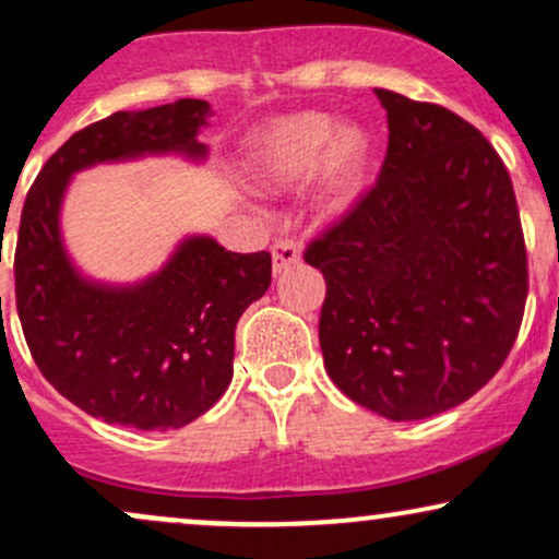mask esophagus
I'll return each instance as SVG.
<instances>
[{"label": "esophagus", "instance_id": "34e87169", "mask_svg": "<svg viewBox=\"0 0 559 559\" xmlns=\"http://www.w3.org/2000/svg\"><path fill=\"white\" fill-rule=\"evenodd\" d=\"M273 273H284L288 271L292 265H297L299 258H301V249H299V241L297 239H278L273 243Z\"/></svg>", "mask_w": 559, "mask_h": 559}]
</instances>
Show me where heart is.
I'll list each match as a JSON object with an SVG mask.
<instances>
[{"instance_id":"heart-1","label":"heart","mask_w":559,"mask_h":559,"mask_svg":"<svg viewBox=\"0 0 559 559\" xmlns=\"http://www.w3.org/2000/svg\"><path fill=\"white\" fill-rule=\"evenodd\" d=\"M254 176L265 189H297L320 176L331 207L357 194L370 168V136L362 126L325 112H299L278 120L254 141Z\"/></svg>"}]
</instances>
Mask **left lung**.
<instances>
[{
    "mask_svg": "<svg viewBox=\"0 0 559 559\" xmlns=\"http://www.w3.org/2000/svg\"><path fill=\"white\" fill-rule=\"evenodd\" d=\"M378 181L305 249L325 299L331 381L389 420L471 400L502 368L528 297L515 191L489 139L452 110L376 88Z\"/></svg>",
    "mask_w": 559,
    "mask_h": 559,
    "instance_id": "8db88e82",
    "label": "left lung"
}]
</instances>
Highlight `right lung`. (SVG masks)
Wrapping results in <instances>:
<instances>
[{"label": "right lung", "instance_id": "right-lung-1", "mask_svg": "<svg viewBox=\"0 0 559 559\" xmlns=\"http://www.w3.org/2000/svg\"><path fill=\"white\" fill-rule=\"evenodd\" d=\"M207 112V102L178 99L96 120L44 163L23 202L12 271L25 344L66 400L105 423L165 431L207 413L234 376L236 323L271 286V254L204 236L133 288L88 284L62 249L57 215L75 170L146 152L204 155Z\"/></svg>", "mask_w": 559, "mask_h": 559}]
</instances>
